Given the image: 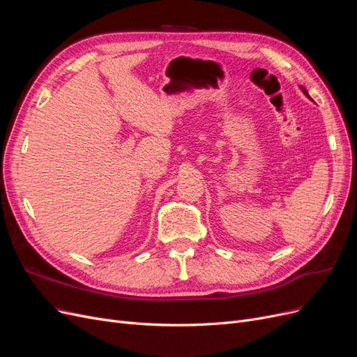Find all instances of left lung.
I'll use <instances>...</instances> for the list:
<instances>
[{
    "mask_svg": "<svg viewBox=\"0 0 357 357\" xmlns=\"http://www.w3.org/2000/svg\"><path fill=\"white\" fill-rule=\"evenodd\" d=\"M301 91L304 92V93H305V96H308V98H310V95H308V92H307V89H305V88H302V86H301Z\"/></svg>",
    "mask_w": 357,
    "mask_h": 357,
    "instance_id": "8db88e82",
    "label": "left lung"
}]
</instances>
